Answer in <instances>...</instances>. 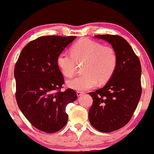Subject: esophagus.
Listing matches in <instances>:
<instances>
[{
    "instance_id": "1",
    "label": "esophagus",
    "mask_w": 154,
    "mask_h": 154,
    "mask_svg": "<svg viewBox=\"0 0 154 154\" xmlns=\"http://www.w3.org/2000/svg\"><path fill=\"white\" fill-rule=\"evenodd\" d=\"M83 94H84V92H81V91H77V95L78 96H82V95H83Z\"/></svg>"
}]
</instances>
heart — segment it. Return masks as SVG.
I'll return each instance as SVG.
<instances>
[{"label":"heart","instance_id":"obj_1","mask_svg":"<svg viewBox=\"0 0 154 154\" xmlns=\"http://www.w3.org/2000/svg\"><path fill=\"white\" fill-rule=\"evenodd\" d=\"M71 54L61 52L57 58V65L64 77L73 76L77 62L83 65L84 75L68 81L67 86L76 90H87L110 79L118 64V56L113 48L103 46L88 38H82L74 44Z\"/></svg>","mask_w":154,"mask_h":154}]
</instances>
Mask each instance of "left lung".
<instances>
[{"label":"left lung","instance_id":"obj_1","mask_svg":"<svg viewBox=\"0 0 154 154\" xmlns=\"http://www.w3.org/2000/svg\"><path fill=\"white\" fill-rule=\"evenodd\" d=\"M107 41L118 56L114 73L103 88L90 92L93 103L88 113L92 126L111 132L124 126L131 119L141 96V66L131 46L118 35H98Z\"/></svg>","mask_w":154,"mask_h":154}]
</instances>
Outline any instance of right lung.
<instances>
[{
    "mask_svg": "<svg viewBox=\"0 0 154 154\" xmlns=\"http://www.w3.org/2000/svg\"><path fill=\"white\" fill-rule=\"evenodd\" d=\"M76 37H38L23 48L15 64L17 105L32 126L47 133L66 124V106L77 97L72 89L60 91L64 77L57 65L58 56Z\"/></svg>",
    "mask_w": 154,
    "mask_h": 154,
    "instance_id": "obj_1",
    "label": "right lung"
}]
</instances>
